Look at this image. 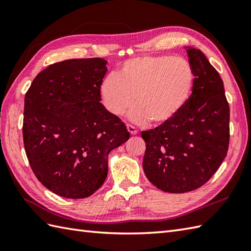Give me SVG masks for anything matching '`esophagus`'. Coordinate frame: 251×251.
<instances>
[{"mask_svg": "<svg viewBox=\"0 0 251 251\" xmlns=\"http://www.w3.org/2000/svg\"><path fill=\"white\" fill-rule=\"evenodd\" d=\"M126 127H127V130L130 132V135H137L138 130H137L136 127H134L132 125H130V124H127Z\"/></svg>", "mask_w": 251, "mask_h": 251, "instance_id": "esophagus-1", "label": "esophagus"}]
</instances>
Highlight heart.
Listing matches in <instances>:
<instances>
[{
    "mask_svg": "<svg viewBox=\"0 0 251 251\" xmlns=\"http://www.w3.org/2000/svg\"><path fill=\"white\" fill-rule=\"evenodd\" d=\"M194 84L190 62L180 57L145 56L123 63L119 74L100 84V96L111 114L129 113L137 124L161 126L172 121L189 100Z\"/></svg>",
    "mask_w": 251,
    "mask_h": 251,
    "instance_id": "1",
    "label": "heart"
}]
</instances>
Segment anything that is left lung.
<instances>
[{"mask_svg":"<svg viewBox=\"0 0 251 251\" xmlns=\"http://www.w3.org/2000/svg\"><path fill=\"white\" fill-rule=\"evenodd\" d=\"M185 49L195 76L189 100L167 124L141 132L143 172L168 193L205 184L226 158L230 140V108L219 73L200 50Z\"/></svg>","mask_w":251,"mask_h":251,"instance_id":"left-lung-1","label":"left lung"}]
</instances>
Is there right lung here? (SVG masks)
I'll return each instance as SVG.
<instances>
[{"instance_id":"obj_1","label":"right lung","mask_w":251,"mask_h":251,"mask_svg":"<svg viewBox=\"0 0 251 251\" xmlns=\"http://www.w3.org/2000/svg\"><path fill=\"white\" fill-rule=\"evenodd\" d=\"M102 58L69 59L37 74L25 97L24 145L40 182L67 199L94 194L108 155L128 140L124 123L100 102Z\"/></svg>"}]
</instances>
